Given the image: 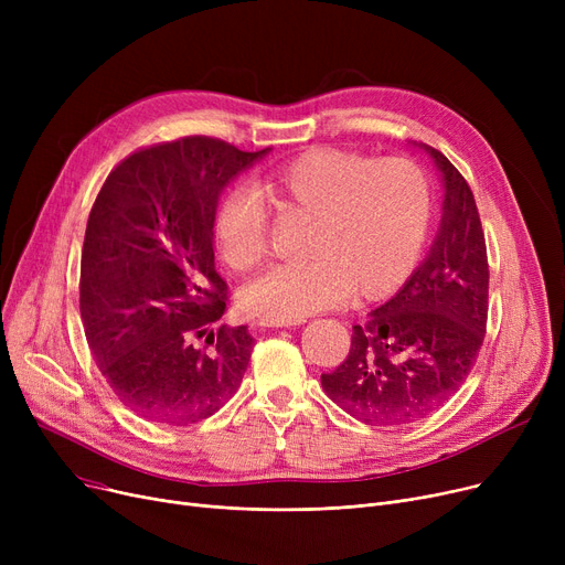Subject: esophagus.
<instances>
[{
	"label": "esophagus",
	"mask_w": 565,
	"mask_h": 565,
	"mask_svg": "<svg viewBox=\"0 0 565 565\" xmlns=\"http://www.w3.org/2000/svg\"><path fill=\"white\" fill-rule=\"evenodd\" d=\"M302 320H284V318H260L256 324L260 330L267 328H290V324H300Z\"/></svg>",
	"instance_id": "esophagus-1"
}]
</instances>
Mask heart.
<instances>
[{
  "label": "heart",
  "mask_w": 565,
  "mask_h": 565,
  "mask_svg": "<svg viewBox=\"0 0 565 565\" xmlns=\"http://www.w3.org/2000/svg\"><path fill=\"white\" fill-rule=\"evenodd\" d=\"M263 190L279 213L313 220L305 249L311 260L281 265L243 295V305L265 318L300 320L352 292L360 300L384 298L412 275L430 231L428 175L405 158L313 148L267 173ZM215 241L235 273L270 256V220L256 190L224 194Z\"/></svg>",
  "instance_id": "obj_1"
}]
</instances>
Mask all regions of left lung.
Segmentation results:
<instances>
[{
	"instance_id": "obj_1",
	"label": "left lung",
	"mask_w": 565,
	"mask_h": 565,
	"mask_svg": "<svg viewBox=\"0 0 565 565\" xmlns=\"http://www.w3.org/2000/svg\"><path fill=\"white\" fill-rule=\"evenodd\" d=\"M444 175V215L428 258L394 298L354 324L348 358L322 390L369 426L417 422L447 403L486 339L490 267L477 201L462 173L424 146Z\"/></svg>"
}]
</instances>
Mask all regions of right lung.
<instances>
[{"mask_svg": "<svg viewBox=\"0 0 565 565\" xmlns=\"http://www.w3.org/2000/svg\"><path fill=\"white\" fill-rule=\"evenodd\" d=\"M247 153L181 137L118 162L88 213L79 311L111 392L148 422L190 426L241 387L254 337L226 328L228 286L215 270L217 199Z\"/></svg>", "mask_w": 565, "mask_h": 565, "instance_id": "1", "label": "right lung"}]
</instances>
